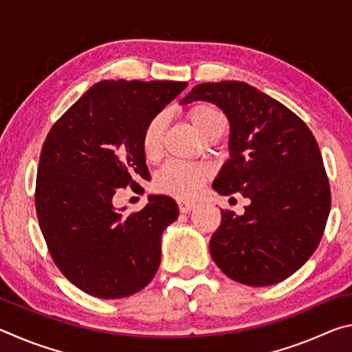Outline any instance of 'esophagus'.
Masks as SVG:
<instances>
[{
  "instance_id": "obj_1",
  "label": "esophagus",
  "mask_w": 352,
  "mask_h": 352,
  "mask_svg": "<svg viewBox=\"0 0 352 352\" xmlns=\"http://www.w3.org/2000/svg\"><path fill=\"white\" fill-rule=\"evenodd\" d=\"M194 208H195V204H192V201H183V200L178 201V210H180V212H190Z\"/></svg>"
}]
</instances>
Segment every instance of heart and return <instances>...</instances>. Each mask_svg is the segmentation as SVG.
Wrapping results in <instances>:
<instances>
[{
  "label": "heart",
  "mask_w": 352,
  "mask_h": 352,
  "mask_svg": "<svg viewBox=\"0 0 352 352\" xmlns=\"http://www.w3.org/2000/svg\"><path fill=\"white\" fill-rule=\"evenodd\" d=\"M188 119L201 138L225 129L226 119L216 107L197 104L188 111ZM168 126V115L164 111L148 119L141 135V148L146 158L157 160L162 155L163 136ZM208 169L201 164H189L182 162L166 163L155 178V186L160 192L174 195L177 199H190L199 192L206 180Z\"/></svg>",
  "instance_id": "obj_1"
}]
</instances>
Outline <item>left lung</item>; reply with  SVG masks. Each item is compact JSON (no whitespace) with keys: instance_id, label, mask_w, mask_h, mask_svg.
Here are the masks:
<instances>
[{"instance_id":"8db88e82","label":"left lung","mask_w":352,"mask_h":352,"mask_svg":"<svg viewBox=\"0 0 352 352\" xmlns=\"http://www.w3.org/2000/svg\"><path fill=\"white\" fill-rule=\"evenodd\" d=\"M195 100L216 104L230 122V158L212 189L250 199L242 216L222 210L212 259L241 284L284 281L317 250L331 211L317 140L294 111L245 82L200 83L182 105Z\"/></svg>"}]
</instances>
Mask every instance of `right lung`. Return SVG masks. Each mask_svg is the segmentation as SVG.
I'll return each instance as SVG.
<instances>
[{
  "label": "right lung",
  "mask_w": 352,
  "mask_h": 352,
  "mask_svg": "<svg viewBox=\"0 0 352 352\" xmlns=\"http://www.w3.org/2000/svg\"><path fill=\"white\" fill-rule=\"evenodd\" d=\"M186 82L102 80L63 113L41 147L35 210L51 258L76 287L115 300L152 281L178 206L151 195L138 212L113 206L119 188L151 178L141 135Z\"/></svg>",
  "instance_id": "right-lung-1"
}]
</instances>
